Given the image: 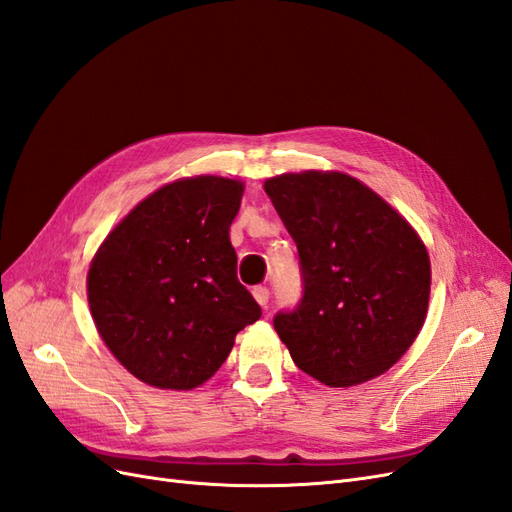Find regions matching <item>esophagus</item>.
<instances>
[{
    "label": "esophagus",
    "instance_id": "esophagus-1",
    "mask_svg": "<svg viewBox=\"0 0 512 512\" xmlns=\"http://www.w3.org/2000/svg\"><path fill=\"white\" fill-rule=\"evenodd\" d=\"M252 294H254L256 303H258L262 309H267V303H269V290H267L265 286H256V288L252 290Z\"/></svg>",
    "mask_w": 512,
    "mask_h": 512
}]
</instances>
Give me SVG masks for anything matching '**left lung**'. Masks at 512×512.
I'll return each instance as SVG.
<instances>
[{"label":"left lung","mask_w":512,"mask_h":512,"mask_svg":"<svg viewBox=\"0 0 512 512\" xmlns=\"http://www.w3.org/2000/svg\"><path fill=\"white\" fill-rule=\"evenodd\" d=\"M265 192L301 258V305L273 320L292 361L331 389L382 376L427 318L423 239L380 194L339 170L277 175Z\"/></svg>","instance_id":"obj_1"}]
</instances>
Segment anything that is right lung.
I'll list each match as a JSON object with an SVG mask.
<instances>
[{"instance_id": "obj_1", "label": "right lung", "mask_w": 512, "mask_h": 512, "mask_svg": "<svg viewBox=\"0 0 512 512\" xmlns=\"http://www.w3.org/2000/svg\"><path fill=\"white\" fill-rule=\"evenodd\" d=\"M245 183L218 175L170 181L123 218L89 262L98 335L134 378L192 391L222 367L260 307L237 280L230 243Z\"/></svg>"}]
</instances>
